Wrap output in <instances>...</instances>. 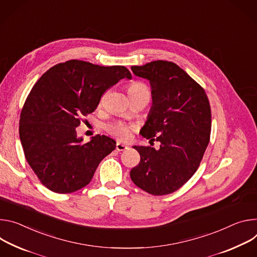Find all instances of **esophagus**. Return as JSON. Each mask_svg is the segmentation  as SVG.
Masks as SVG:
<instances>
[{
    "mask_svg": "<svg viewBox=\"0 0 257 257\" xmlns=\"http://www.w3.org/2000/svg\"><path fill=\"white\" fill-rule=\"evenodd\" d=\"M127 148H128L127 145H124V144L120 143V142H117V143H116V150L117 151H123V150H125Z\"/></svg>",
    "mask_w": 257,
    "mask_h": 257,
    "instance_id": "34e87169",
    "label": "esophagus"
}]
</instances>
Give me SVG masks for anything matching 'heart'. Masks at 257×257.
<instances>
[{"label": "heart", "mask_w": 257, "mask_h": 257, "mask_svg": "<svg viewBox=\"0 0 257 257\" xmlns=\"http://www.w3.org/2000/svg\"><path fill=\"white\" fill-rule=\"evenodd\" d=\"M127 92L130 97H137V96L146 95V94L149 95L148 87L143 81H140V80H134L133 82H131L127 87ZM105 128L110 135L118 138L119 140L128 139L132 131V126L121 121L111 122L107 124Z\"/></svg>", "instance_id": "1"}]
</instances>
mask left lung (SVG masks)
Instances as JSON below:
<instances>
[{
    "instance_id": "obj_1",
    "label": "left lung",
    "mask_w": 257,
    "mask_h": 257,
    "mask_svg": "<svg viewBox=\"0 0 257 257\" xmlns=\"http://www.w3.org/2000/svg\"><path fill=\"white\" fill-rule=\"evenodd\" d=\"M133 72L147 78L153 105L140 134L156 150L134 146L141 160L130 176L136 186L154 196L179 190L196 173L210 140L211 109L204 89L174 62L157 60L132 66Z\"/></svg>"
}]
</instances>
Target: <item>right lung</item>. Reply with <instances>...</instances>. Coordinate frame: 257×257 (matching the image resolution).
Returning <instances> with one entry per match:
<instances>
[{
	"label": "right lung",
	"instance_id": "right-lung-1",
	"mask_svg": "<svg viewBox=\"0 0 257 257\" xmlns=\"http://www.w3.org/2000/svg\"><path fill=\"white\" fill-rule=\"evenodd\" d=\"M124 77L132 78L124 66L73 59L54 65L36 82L20 113L19 136L26 161L47 189L67 194L85 187L115 149L116 142L103 135L82 144L75 127Z\"/></svg>",
	"mask_w": 257,
	"mask_h": 257
}]
</instances>
